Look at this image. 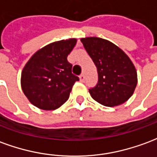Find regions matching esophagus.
<instances>
[{
  "mask_svg": "<svg viewBox=\"0 0 157 157\" xmlns=\"http://www.w3.org/2000/svg\"><path fill=\"white\" fill-rule=\"evenodd\" d=\"M79 78H80V81H81V82H84V79H85V76H84V75H83V74H82V75H80Z\"/></svg>",
  "mask_w": 157,
  "mask_h": 157,
  "instance_id": "1",
  "label": "esophagus"
}]
</instances>
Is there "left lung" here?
Masks as SVG:
<instances>
[{"label": "left lung", "mask_w": 157, "mask_h": 157, "mask_svg": "<svg viewBox=\"0 0 157 157\" xmlns=\"http://www.w3.org/2000/svg\"><path fill=\"white\" fill-rule=\"evenodd\" d=\"M81 41L97 67L98 81L89 89L98 103L114 107L131 97L137 86V71L131 59L121 48L98 37L82 38Z\"/></svg>", "instance_id": "obj_1"}]
</instances>
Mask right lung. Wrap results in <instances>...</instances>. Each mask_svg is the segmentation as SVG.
<instances>
[{
    "mask_svg": "<svg viewBox=\"0 0 157 157\" xmlns=\"http://www.w3.org/2000/svg\"><path fill=\"white\" fill-rule=\"evenodd\" d=\"M76 39L55 41L37 51L25 64L21 74L22 90L37 108L53 110L67 101L79 77L72 74L68 55Z\"/></svg>",
    "mask_w": 157,
    "mask_h": 157,
    "instance_id": "add662e5",
    "label": "right lung"
}]
</instances>
